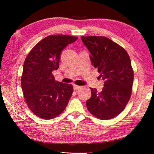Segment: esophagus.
<instances>
[{
	"label": "esophagus",
	"instance_id": "1",
	"mask_svg": "<svg viewBox=\"0 0 154 154\" xmlns=\"http://www.w3.org/2000/svg\"><path fill=\"white\" fill-rule=\"evenodd\" d=\"M81 87H81V86H78V85H74V86H73V89H74V90H75V91H77V90H79V89H80Z\"/></svg>",
	"mask_w": 154,
	"mask_h": 154
}]
</instances>
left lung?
Segmentation results:
<instances>
[{"label":"left lung","instance_id":"1","mask_svg":"<svg viewBox=\"0 0 154 154\" xmlns=\"http://www.w3.org/2000/svg\"><path fill=\"white\" fill-rule=\"evenodd\" d=\"M90 51L93 66L104 81L102 91L91 88L86 104L89 112L101 120L118 116L125 109L132 93L134 71L126 51L104 36H81Z\"/></svg>","mask_w":154,"mask_h":154}]
</instances>
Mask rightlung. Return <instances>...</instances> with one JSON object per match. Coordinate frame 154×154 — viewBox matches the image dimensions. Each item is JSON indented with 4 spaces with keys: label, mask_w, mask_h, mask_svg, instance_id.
I'll return each mask as SVG.
<instances>
[{
    "label": "right lung",
    "mask_w": 154,
    "mask_h": 154,
    "mask_svg": "<svg viewBox=\"0 0 154 154\" xmlns=\"http://www.w3.org/2000/svg\"><path fill=\"white\" fill-rule=\"evenodd\" d=\"M77 37L51 35L35 45L23 66L21 87L29 109L43 119H52L63 112L73 92L71 84L55 80L52 71L59 68L61 54Z\"/></svg>",
    "instance_id": "add662e5"
}]
</instances>
